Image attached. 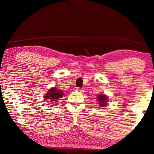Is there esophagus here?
Here are the masks:
<instances>
[{
  "label": "esophagus",
  "instance_id": "1",
  "mask_svg": "<svg viewBox=\"0 0 154 154\" xmlns=\"http://www.w3.org/2000/svg\"><path fill=\"white\" fill-rule=\"evenodd\" d=\"M76 91H78V92H83V90L82 89V88H76Z\"/></svg>",
  "mask_w": 154,
  "mask_h": 154
}]
</instances>
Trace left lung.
Instances as JSON below:
<instances>
[{"mask_svg":"<svg viewBox=\"0 0 154 154\" xmlns=\"http://www.w3.org/2000/svg\"><path fill=\"white\" fill-rule=\"evenodd\" d=\"M97 100L99 102V104H100V106L104 107L108 104V98H107V96L105 95V94H99Z\"/></svg>","mask_w":154,"mask_h":154,"instance_id":"8db88e82","label":"left lung"}]
</instances>
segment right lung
<instances>
[{
  "mask_svg": "<svg viewBox=\"0 0 154 154\" xmlns=\"http://www.w3.org/2000/svg\"><path fill=\"white\" fill-rule=\"evenodd\" d=\"M63 92L61 90H58L55 88H52L51 89L48 90L47 94H45V100L50 101V102L51 103L50 104H52V102H56L57 100H59L61 97L62 96Z\"/></svg>",
  "mask_w": 154,
  "mask_h": 154,
  "instance_id": "add662e5",
  "label": "right lung"
}]
</instances>
